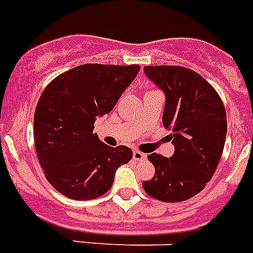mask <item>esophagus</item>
I'll list each match as a JSON object with an SVG mask.
<instances>
[{
  "label": "esophagus",
  "mask_w": 253,
  "mask_h": 253,
  "mask_svg": "<svg viewBox=\"0 0 253 253\" xmlns=\"http://www.w3.org/2000/svg\"><path fill=\"white\" fill-rule=\"evenodd\" d=\"M147 158V154L143 153V152L138 151V149H135V151L133 152V160L134 161H146Z\"/></svg>",
  "instance_id": "34e87169"
}]
</instances>
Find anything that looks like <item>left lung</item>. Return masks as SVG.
<instances>
[{"label": "left lung", "mask_w": 253, "mask_h": 253, "mask_svg": "<svg viewBox=\"0 0 253 253\" xmlns=\"http://www.w3.org/2000/svg\"><path fill=\"white\" fill-rule=\"evenodd\" d=\"M144 72L166 93L163 125L173 133L175 153L171 158L148 154L156 172L143 181V189L161 202H185L204 189L218 166L227 135L224 104L193 69L148 66Z\"/></svg>", "instance_id": "1"}]
</instances>
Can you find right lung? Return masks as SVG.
Here are the masks:
<instances>
[{"label": "right lung", "instance_id": "right-lung-1", "mask_svg": "<svg viewBox=\"0 0 253 253\" xmlns=\"http://www.w3.org/2000/svg\"><path fill=\"white\" fill-rule=\"evenodd\" d=\"M139 69L138 64H82L44 88L34 115L35 149L58 193L73 200L99 198L110 190L116 169L131 160L126 146L102 143L93 123L113 110Z\"/></svg>", "mask_w": 253, "mask_h": 253}]
</instances>
